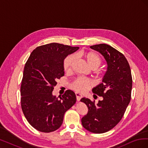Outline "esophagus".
<instances>
[{
	"label": "esophagus",
	"instance_id": "1",
	"mask_svg": "<svg viewBox=\"0 0 148 148\" xmlns=\"http://www.w3.org/2000/svg\"><path fill=\"white\" fill-rule=\"evenodd\" d=\"M75 95H76V97H77V101H79L80 99H82V96L81 95H80V94L78 93V92H76Z\"/></svg>",
	"mask_w": 148,
	"mask_h": 148
}]
</instances>
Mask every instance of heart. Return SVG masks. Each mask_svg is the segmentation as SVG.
<instances>
[{"label":"heart","mask_w":148,"mask_h":148,"mask_svg":"<svg viewBox=\"0 0 148 148\" xmlns=\"http://www.w3.org/2000/svg\"><path fill=\"white\" fill-rule=\"evenodd\" d=\"M81 56L84 58L88 65L92 69H97L102 63V59L98 53L94 52H87L85 53H78L76 56ZM76 57L74 55H70L64 60L63 63L64 69L66 72H70L72 70V67L75 61ZM92 86V82L91 79L79 77L76 79L71 84V88L76 92L83 93L88 91Z\"/></svg>","instance_id":"b5f03b06"}]
</instances>
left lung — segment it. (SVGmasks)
<instances>
[{
    "label": "left lung",
    "instance_id": "1",
    "mask_svg": "<svg viewBox=\"0 0 148 148\" xmlns=\"http://www.w3.org/2000/svg\"><path fill=\"white\" fill-rule=\"evenodd\" d=\"M100 52L107 63V70L102 83L92 89V92L103 97L97 104L95 101L83 97L88 108L82 119L83 127L94 133H103L116 126L131 100L132 77L130 66L123 53L112 46L100 44L90 47Z\"/></svg>",
    "mask_w": 148,
    "mask_h": 148
}]
</instances>
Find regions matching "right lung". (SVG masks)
Masks as SVG:
<instances>
[{"label":"right lung","instance_id":"obj_1","mask_svg":"<svg viewBox=\"0 0 148 148\" xmlns=\"http://www.w3.org/2000/svg\"><path fill=\"white\" fill-rule=\"evenodd\" d=\"M79 49L59 43L37 47L25 65L20 88L21 106L29 123L37 130L50 133L59 128L76 95L66 90L60 99L52 95L56 81L64 75V60Z\"/></svg>","mask_w":148,"mask_h":148}]
</instances>
